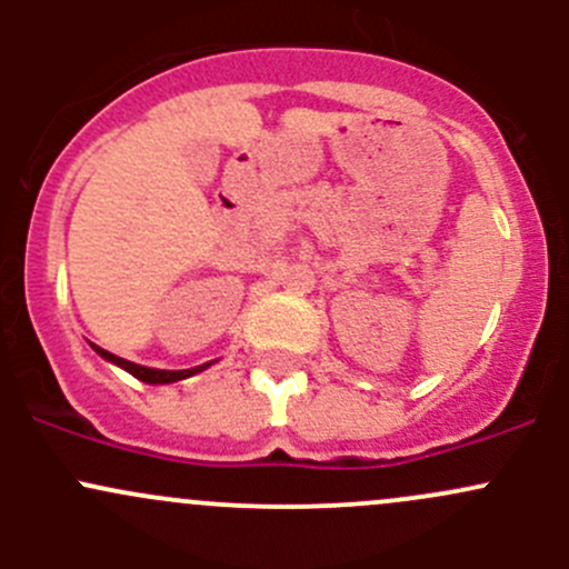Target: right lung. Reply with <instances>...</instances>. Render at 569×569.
I'll return each instance as SVG.
<instances>
[{
    "mask_svg": "<svg viewBox=\"0 0 569 569\" xmlns=\"http://www.w3.org/2000/svg\"><path fill=\"white\" fill-rule=\"evenodd\" d=\"M93 349H96V352L101 355V358H107L109 363L120 366V369H126V371H129L131 377H137V380H142V382H151V386H164V382H178V380H187V377L198 375V371H203V369H206V366H198V369H183V371H162V369H148V366H137V363H131V360H123V358H118V355L107 352V349L96 347V343H93Z\"/></svg>",
    "mask_w": 569,
    "mask_h": 569,
    "instance_id": "add662e5",
    "label": "right lung"
}]
</instances>
